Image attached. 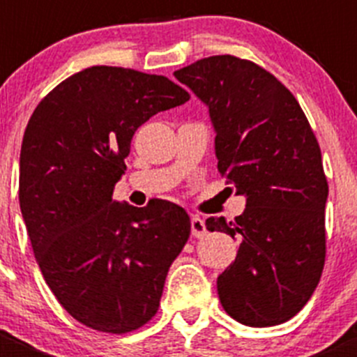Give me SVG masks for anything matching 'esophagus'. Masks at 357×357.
<instances>
[{
    "instance_id": "34e87169",
    "label": "esophagus",
    "mask_w": 357,
    "mask_h": 357,
    "mask_svg": "<svg viewBox=\"0 0 357 357\" xmlns=\"http://www.w3.org/2000/svg\"><path fill=\"white\" fill-rule=\"evenodd\" d=\"M205 233H207V228H205L204 219L199 218V215H193L192 218V235L195 238H204Z\"/></svg>"
}]
</instances>
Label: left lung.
<instances>
[{"mask_svg": "<svg viewBox=\"0 0 357 357\" xmlns=\"http://www.w3.org/2000/svg\"><path fill=\"white\" fill-rule=\"evenodd\" d=\"M208 109L218 169L245 197V211L208 231L238 240L218 276L225 311L247 326L294 318L318 287L325 264L328 183L321 150L301 105L262 67L219 55L174 72Z\"/></svg>", "mask_w": 357, "mask_h": 357, "instance_id": "8db88e82", "label": "left lung"}]
</instances>
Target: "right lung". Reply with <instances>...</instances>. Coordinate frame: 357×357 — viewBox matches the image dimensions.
Returning a JSON list of instances; mask_svg holds the SVG:
<instances>
[{"instance_id":"obj_1","label":"right lung","mask_w":357,"mask_h":357,"mask_svg":"<svg viewBox=\"0 0 357 357\" xmlns=\"http://www.w3.org/2000/svg\"><path fill=\"white\" fill-rule=\"evenodd\" d=\"M188 100L164 75L96 66L60 82L29 119L20 212L46 283L89 328L126 333L155 316L190 215L172 202L132 207L112 193L136 129Z\"/></svg>"}]
</instances>
